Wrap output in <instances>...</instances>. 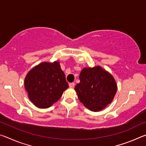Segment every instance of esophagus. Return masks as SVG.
<instances>
[{
    "mask_svg": "<svg viewBox=\"0 0 146 146\" xmlns=\"http://www.w3.org/2000/svg\"><path fill=\"white\" fill-rule=\"evenodd\" d=\"M75 83L71 82V83H70V84H69V86H70V88H73L75 87Z\"/></svg>",
    "mask_w": 146,
    "mask_h": 146,
    "instance_id": "1",
    "label": "esophagus"
}]
</instances>
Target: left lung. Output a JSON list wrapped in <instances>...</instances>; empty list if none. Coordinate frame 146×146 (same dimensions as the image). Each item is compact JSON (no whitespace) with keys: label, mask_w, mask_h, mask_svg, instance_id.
I'll use <instances>...</instances> for the list:
<instances>
[{"label":"left lung","mask_w":146,"mask_h":146,"mask_svg":"<svg viewBox=\"0 0 146 146\" xmlns=\"http://www.w3.org/2000/svg\"><path fill=\"white\" fill-rule=\"evenodd\" d=\"M79 79L80 82L75 90L85 107L97 112L111 103L117 93V83L113 76L102 67L84 68Z\"/></svg>","instance_id":"8db88e82"}]
</instances>
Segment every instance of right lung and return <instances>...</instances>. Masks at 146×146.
<instances>
[{"label": "right lung", "instance_id": "obj_1", "mask_svg": "<svg viewBox=\"0 0 146 146\" xmlns=\"http://www.w3.org/2000/svg\"><path fill=\"white\" fill-rule=\"evenodd\" d=\"M28 97L39 108H48L57 102L69 86L59 62H42L29 71L24 80Z\"/></svg>", "mask_w": 146, "mask_h": 146}]
</instances>
